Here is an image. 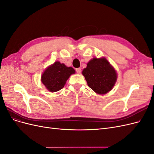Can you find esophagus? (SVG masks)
<instances>
[{
  "label": "esophagus",
  "instance_id": "esophagus-1",
  "mask_svg": "<svg viewBox=\"0 0 154 154\" xmlns=\"http://www.w3.org/2000/svg\"><path fill=\"white\" fill-rule=\"evenodd\" d=\"M76 71L77 73L80 74L81 72V71H82V70H81L80 68H77V69H76Z\"/></svg>",
  "mask_w": 154,
  "mask_h": 154
}]
</instances>
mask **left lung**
Listing matches in <instances>:
<instances>
[{
  "instance_id": "1",
  "label": "left lung",
  "mask_w": 154,
  "mask_h": 154,
  "mask_svg": "<svg viewBox=\"0 0 154 154\" xmlns=\"http://www.w3.org/2000/svg\"><path fill=\"white\" fill-rule=\"evenodd\" d=\"M88 86L99 94L110 91L115 85L117 74L109 62L104 58H94L88 62L83 70Z\"/></svg>"
}]
</instances>
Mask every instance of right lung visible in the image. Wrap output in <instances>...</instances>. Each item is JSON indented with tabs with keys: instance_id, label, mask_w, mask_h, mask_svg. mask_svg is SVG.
Returning a JSON list of instances; mask_svg holds the SVG:
<instances>
[{
	"instance_id": "obj_1",
	"label": "right lung",
	"mask_w": 154,
	"mask_h": 154,
	"mask_svg": "<svg viewBox=\"0 0 154 154\" xmlns=\"http://www.w3.org/2000/svg\"><path fill=\"white\" fill-rule=\"evenodd\" d=\"M74 73L72 67H67L63 63L56 62L46 69L41 80L49 91L54 92L62 89L69 76Z\"/></svg>"
}]
</instances>
